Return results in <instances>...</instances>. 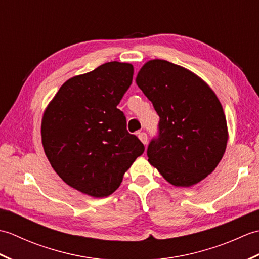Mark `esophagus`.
I'll list each match as a JSON object with an SVG mask.
<instances>
[{"instance_id":"34e87169","label":"esophagus","mask_w":259,"mask_h":259,"mask_svg":"<svg viewBox=\"0 0 259 259\" xmlns=\"http://www.w3.org/2000/svg\"><path fill=\"white\" fill-rule=\"evenodd\" d=\"M138 138L141 140V142L144 145H147L148 142V136L146 133H138Z\"/></svg>"}]
</instances>
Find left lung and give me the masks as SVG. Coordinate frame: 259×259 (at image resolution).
Instances as JSON below:
<instances>
[{
    "mask_svg": "<svg viewBox=\"0 0 259 259\" xmlns=\"http://www.w3.org/2000/svg\"><path fill=\"white\" fill-rule=\"evenodd\" d=\"M136 82L160 118L148 161L174 186L205 179L222 160L228 140L226 117L211 88L191 71L159 59L148 61Z\"/></svg>",
    "mask_w": 259,
    "mask_h": 259,
    "instance_id": "left-lung-1",
    "label": "left lung"
}]
</instances>
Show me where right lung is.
Masks as SVG:
<instances>
[{"instance_id":"obj_1","label":"right lung","mask_w":259,"mask_h":259,"mask_svg":"<svg viewBox=\"0 0 259 259\" xmlns=\"http://www.w3.org/2000/svg\"><path fill=\"white\" fill-rule=\"evenodd\" d=\"M133 76V64L104 63L64 82L43 113L42 145L49 161L65 184L85 195H111L145 151L117 108Z\"/></svg>"}]
</instances>
